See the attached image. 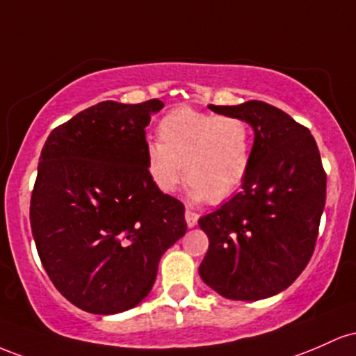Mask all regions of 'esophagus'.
<instances>
[{
    "instance_id": "obj_1",
    "label": "esophagus",
    "mask_w": 356,
    "mask_h": 356,
    "mask_svg": "<svg viewBox=\"0 0 356 356\" xmlns=\"http://www.w3.org/2000/svg\"><path fill=\"white\" fill-rule=\"evenodd\" d=\"M185 218H186V225L190 227H195L198 223V218H200V215L197 213V211H193V210H190V209H186V211H185Z\"/></svg>"
}]
</instances>
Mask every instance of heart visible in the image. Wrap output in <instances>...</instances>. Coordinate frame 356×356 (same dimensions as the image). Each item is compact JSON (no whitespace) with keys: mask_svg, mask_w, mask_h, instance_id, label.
<instances>
[{"mask_svg":"<svg viewBox=\"0 0 356 356\" xmlns=\"http://www.w3.org/2000/svg\"><path fill=\"white\" fill-rule=\"evenodd\" d=\"M159 141L146 146V170L159 193L188 179L193 202L220 203L241 190L254 158V129L247 119L181 106L158 124Z\"/></svg>","mask_w":356,"mask_h":356,"instance_id":"obj_1","label":"heart"}]
</instances>
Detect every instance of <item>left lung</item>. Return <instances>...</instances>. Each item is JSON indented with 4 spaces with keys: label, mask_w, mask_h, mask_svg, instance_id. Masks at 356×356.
Returning <instances> with one entry per match:
<instances>
[{
    "label": "left lung",
    "mask_w": 356,
    "mask_h": 356,
    "mask_svg": "<svg viewBox=\"0 0 356 356\" xmlns=\"http://www.w3.org/2000/svg\"><path fill=\"white\" fill-rule=\"evenodd\" d=\"M254 129V158L242 191L203 215L209 250L200 277L223 298L257 301L289 287L316 245L326 173L309 129L262 101L210 106Z\"/></svg>",
    "instance_id": "obj_1"
}]
</instances>
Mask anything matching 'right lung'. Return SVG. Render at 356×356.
<instances>
[{"mask_svg": "<svg viewBox=\"0 0 356 356\" xmlns=\"http://www.w3.org/2000/svg\"><path fill=\"white\" fill-rule=\"evenodd\" d=\"M104 101L51 131L30 223L50 281L87 313L115 314L149 294L161 255L186 234L185 205L146 170V126L163 109Z\"/></svg>", "mask_w": 356, "mask_h": 356, "instance_id": "1", "label": "right lung"}]
</instances>
